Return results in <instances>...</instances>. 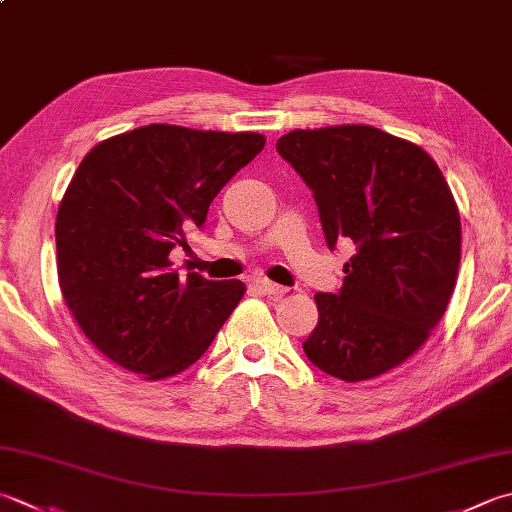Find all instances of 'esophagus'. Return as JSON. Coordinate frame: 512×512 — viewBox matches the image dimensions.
Listing matches in <instances>:
<instances>
[{
  "label": "esophagus",
  "instance_id": "34e87169",
  "mask_svg": "<svg viewBox=\"0 0 512 512\" xmlns=\"http://www.w3.org/2000/svg\"><path fill=\"white\" fill-rule=\"evenodd\" d=\"M253 286H255L257 290H262L264 295H277V297H282V295H286V293H288V288L279 286V284H273V282H268L266 277H259V279H255Z\"/></svg>",
  "mask_w": 512,
  "mask_h": 512
}]
</instances>
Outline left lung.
Instances as JSON below:
<instances>
[{"label":"left lung","mask_w":512,"mask_h":512,"mask_svg":"<svg viewBox=\"0 0 512 512\" xmlns=\"http://www.w3.org/2000/svg\"><path fill=\"white\" fill-rule=\"evenodd\" d=\"M277 153L313 190L328 246L355 244L342 290L315 295L304 353L342 382L384 375L424 346L457 284L462 222L442 170L364 124L290 130Z\"/></svg>","instance_id":"1"}]
</instances>
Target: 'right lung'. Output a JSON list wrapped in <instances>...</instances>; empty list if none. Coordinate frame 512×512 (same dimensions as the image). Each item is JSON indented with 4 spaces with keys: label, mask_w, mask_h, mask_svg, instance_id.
Masks as SVG:
<instances>
[{
    "label": "right lung",
    "mask_w": 512,
    "mask_h": 512,
    "mask_svg": "<svg viewBox=\"0 0 512 512\" xmlns=\"http://www.w3.org/2000/svg\"><path fill=\"white\" fill-rule=\"evenodd\" d=\"M264 144L259 133L148 124L82 159L57 210V275L70 315L110 362L157 382L213 344L246 286L184 277L168 255Z\"/></svg>",
    "instance_id": "obj_1"
}]
</instances>
